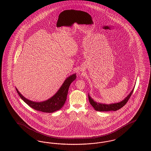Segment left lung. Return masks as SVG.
<instances>
[{
  "instance_id": "left-lung-1",
  "label": "left lung",
  "mask_w": 151,
  "mask_h": 151,
  "mask_svg": "<svg viewBox=\"0 0 151 151\" xmlns=\"http://www.w3.org/2000/svg\"><path fill=\"white\" fill-rule=\"evenodd\" d=\"M133 89L132 90V91L131 92V93L127 96V97L124 99V100L118 102V103H115V104H100L98 102H96L95 101H94L93 100H92L91 99V97L89 96V95L88 94V99L89 102L91 104V105L93 107L94 109L96 110V111H116L118 110L119 109H120L121 108H122L123 106H124L126 104L127 102V101L131 96V94L132 93L133 91H134Z\"/></svg>"
}]
</instances>
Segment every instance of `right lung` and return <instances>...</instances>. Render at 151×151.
<instances>
[{"mask_svg":"<svg viewBox=\"0 0 151 151\" xmlns=\"http://www.w3.org/2000/svg\"><path fill=\"white\" fill-rule=\"evenodd\" d=\"M76 78V74H73L69 76L65 80V82L63 83L60 88L59 89L57 93L50 99L41 102H36L29 100L25 99L24 96H22V94L18 91L17 89L16 91L22 100L27 105H28L30 107L37 111L44 113H53L63 107L65 101L67 100V96L70 86Z\"/></svg>","mask_w":151,"mask_h":151,"instance_id":"obj_1","label":"right lung"}]
</instances>
